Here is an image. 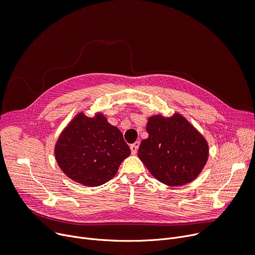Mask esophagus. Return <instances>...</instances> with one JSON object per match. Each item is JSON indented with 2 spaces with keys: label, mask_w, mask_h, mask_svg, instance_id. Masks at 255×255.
<instances>
[{
  "label": "esophagus",
  "mask_w": 255,
  "mask_h": 255,
  "mask_svg": "<svg viewBox=\"0 0 255 255\" xmlns=\"http://www.w3.org/2000/svg\"><path fill=\"white\" fill-rule=\"evenodd\" d=\"M139 145H140V141H136L135 143H132L129 148H130V151L132 154H136V152L138 151V148H139Z\"/></svg>",
  "instance_id": "obj_1"
}]
</instances>
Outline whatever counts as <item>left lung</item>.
I'll return each mask as SVG.
<instances>
[{"label":"left lung","mask_w":255,"mask_h":255,"mask_svg":"<svg viewBox=\"0 0 255 255\" xmlns=\"http://www.w3.org/2000/svg\"><path fill=\"white\" fill-rule=\"evenodd\" d=\"M148 138L141 141L138 156L153 177L167 186L195 179L208 162L209 144L179 113L148 118Z\"/></svg>","instance_id":"8db88e82"}]
</instances>
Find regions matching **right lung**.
Here are the masks:
<instances>
[{
    "label": "right lung",
    "instance_id": "1",
    "mask_svg": "<svg viewBox=\"0 0 255 255\" xmlns=\"http://www.w3.org/2000/svg\"><path fill=\"white\" fill-rule=\"evenodd\" d=\"M129 154L123 132L100 112L93 117L78 113L55 145L60 169L70 179L87 187H98L113 178Z\"/></svg>",
    "mask_w": 255,
    "mask_h": 255
}]
</instances>
